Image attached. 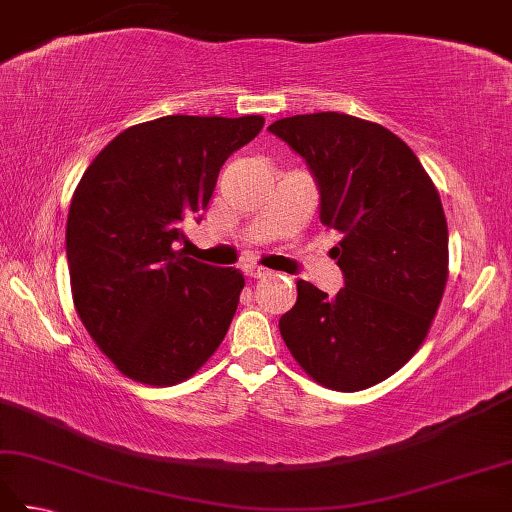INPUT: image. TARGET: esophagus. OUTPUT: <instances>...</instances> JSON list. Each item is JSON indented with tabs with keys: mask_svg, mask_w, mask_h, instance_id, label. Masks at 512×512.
Returning <instances> with one entry per match:
<instances>
[{
	"mask_svg": "<svg viewBox=\"0 0 512 512\" xmlns=\"http://www.w3.org/2000/svg\"><path fill=\"white\" fill-rule=\"evenodd\" d=\"M244 273H246L250 279H264V277H268L270 273H273V270H268V268H264V266H246Z\"/></svg>",
	"mask_w": 512,
	"mask_h": 512,
	"instance_id": "esophagus-1",
	"label": "esophagus"
}]
</instances>
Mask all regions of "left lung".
Wrapping results in <instances>:
<instances>
[{"mask_svg":"<svg viewBox=\"0 0 512 512\" xmlns=\"http://www.w3.org/2000/svg\"><path fill=\"white\" fill-rule=\"evenodd\" d=\"M270 132L306 158L321 222L339 235L345 288L297 281L281 339L314 383L361 391L396 374L427 339L449 279V228L418 156L383 125L350 114L281 118Z\"/></svg>","mask_w":512,"mask_h":512,"instance_id":"8db88e82","label":"left lung"}]
</instances>
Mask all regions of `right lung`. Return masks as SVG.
I'll list each match as a JSON object with an SVG mask.
<instances>
[{
    "label": "right lung",
    "mask_w": 512,
    "mask_h": 512,
    "mask_svg": "<svg viewBox=\"0 0 512 512\" xmlns=\"http://www.w3.org/2000/svg\"><path fill=\"white\" fill-rule=\"evenodd\" d=\"M264 116H162L127 127L74 189L65 250L76 314L123 376L191 378L224 341L244 275L176 250L209 204L228 156Z\"/></svg>",
    "instance_id": "1"
}]
</instances>
